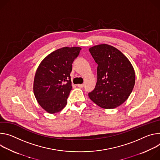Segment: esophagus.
I'll use <instances>...</instances> for the list:
<instances>
[{"instance_id": "1", "label": "esophagus", "mask_w": 160, "mask_h": 160, "mask_svg": "<svg viewBox=\"0 0 160 160\" xmlns=\"http://www.w3.org/2000/svg\"><path fill=\"white\" fill-rule=\"evenodd\" d=\"M78 86L79 88H83L84 86V84H78Z\"/></svg>"}]
</instances>
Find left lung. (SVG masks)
<instances>
[{
	"instance_id": "obj_1",
	"label": "left lung",
	"mask_w": 160,
	"mask_h": 160,
	"mask_svg": "<svg viewBox=\"0 0 160 160\" xmlns=\"http://www.w3.org/2000/svg\"><path fill=\"white\" fill-rule=\"evenodd\" d=\"M98 64L97 82L90 98L103 109H114L125 102L135 82L134 68L127 57L117 48L106 44L89 49Z\"/></svg>"
}]
</instances>
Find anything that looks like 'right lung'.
<instances>
[{"mask_svg": "<svg viewBox=\"0 0 160 160\" xmlns=\"http://www.w3.org/2000/svg\"><path fill=\"white\" fill-rule=\"evenodd\" d=\"M79 47H63L52 52L39 64L33 81V93L41 107L50 114L61 111L72 90V64Z\"/></svg>", "mask_w": 160, "mask_h": 160, "instance_id": "add662e5", "label": "right lung"}]
</instances>
